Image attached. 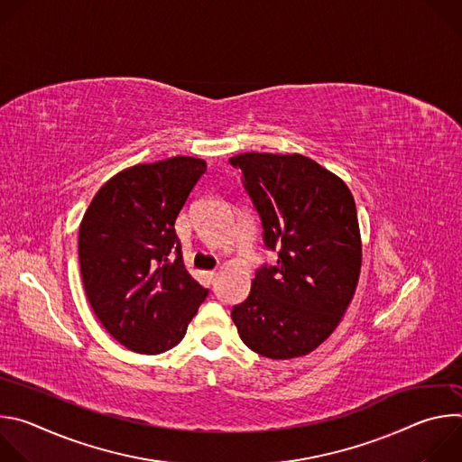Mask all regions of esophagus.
<instances>
[{"instance_id": "obj_1", "label": "esophagus", "mask_w": 462, "mask_h": 462, "mask_svg": "<svg viewBox=\"0 0 462 462\" xmlns=\"http://www.w3.org/2000/svg\"><path fill=\"white\" fill-rule=\"evenodd\" d=\"M208 278H210V282L214 283V282L219 278V271H212V273H208Z\"/></svg>"}]
</instances>
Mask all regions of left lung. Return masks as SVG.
Listing matches in <instances>:
<instances>
[{"instance_id": "1", "label": "left lung", "mask_w": 462, "mask_h": 462, "mask_svg": "<svg viewBox=\"0 0 462 462\" xmlns=\"http://www.w3.org/2000/svg\"><path fill=\"white\" fill-rule=\"evenodd\" d=\"M230 164L259 214L263 243L278 252L263 265L248 298L232 309L246 347L287 360L309 355L333 335L360 276L362 241L347 184L292 153H241Z\"/></svg>"}]
</instances>
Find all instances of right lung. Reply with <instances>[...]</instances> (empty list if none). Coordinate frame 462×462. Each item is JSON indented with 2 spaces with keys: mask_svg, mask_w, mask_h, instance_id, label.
I'll list each match as a JSON object with an SVG mask.
<instances>
[{
  "mask_svg": "<svg viewBox=\"0 0 462 462\" xmlns=\"http://www.w3.org/2000/svg\"><path fill=\"white\" fill-rule=\"evenodd\" d=\"M205 171L203 159L180 155L125 168L97 191L80 223L88 300L106 331L135 353L175 347L208 296L184 269L175 234Z\"/></svg>",
  "mask_w": 462,
  "mask_h": 462,
  "instance_id": "right-lung-1",
  "label": "right lung"
}]
</instances>
